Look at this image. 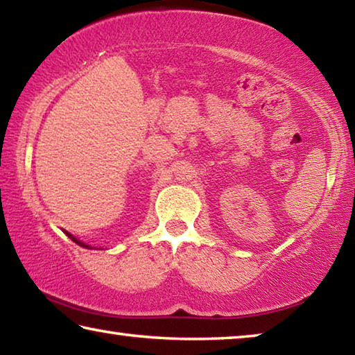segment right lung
<instances>
[{
	"label": "right lung",
	"mask_w": 355,
	"mask_h": 355,
	"mask_svg": "<svg viewBox=\"0 0 355 355\" xmlns=\"http://www.w3.org/2000/svg\"><path fill=\"white\" fill-rule=\"evenodd\" d=\"M70 238H71V241H75V243H78V244H80V245H83V248H89V245H86V244H84V243H81V241H78V239L76 238H73V236H71V235H69Z\"/></svg>",
	"instance_id": "add662e5"
}]
</instances>
